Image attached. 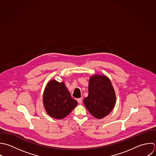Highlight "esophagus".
<instances>
[{
  "instance_id": "34e87169",
  "label": "esophagus",
  "mask_w": 156,
  "mask_h": 156,
  "mask_svg": "<svg viewBox=\"0 0 156 156\" xmlns=\"http://www.w3.org/2000/svg\"><path fill=\"white\" fill-rule=\"evenodd\" d=\"M77 101L79 104H81L82 103V98H80L77 99Z\"/></svg>"
}]
</instances>
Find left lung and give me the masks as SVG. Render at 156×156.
Wrapping results in <instances>:
<instances>
[{"label": "left lung", "mask_w": 156, "mask_h": 156, "mask_svg": "<svg viewBox=\"0 0 156 156\" xmlns=\"http://www.w3.org/2000/svg\"><path fill=\"white\" fill-rule=\"evenodd\" d=\"M116 101L114 89L106 76H92L89 80V95L83 102L89 112L97 119L108 115L113 109Z\"/></svg>", "instance_id": "8db88e82"}]
</instances>
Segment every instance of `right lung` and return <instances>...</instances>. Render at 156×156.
<instances>
[{
  "mask_svg": "<svg viewBox=\"0 0 156 156\" xmlns=\"http://www.w3.org/2000/svg\"><path fill=\"white\" fill-rule=\"evenodd\" d=\"M43 103L47 114L56 119L66 117L78 104L64 83L54 80L49 81L45 87Z\"/></svg>",
  "mask_w": 156,
  "mask_h": 156,
  "instance_id": "add662e5",
  "label": "right lung"
}]
</instances>
